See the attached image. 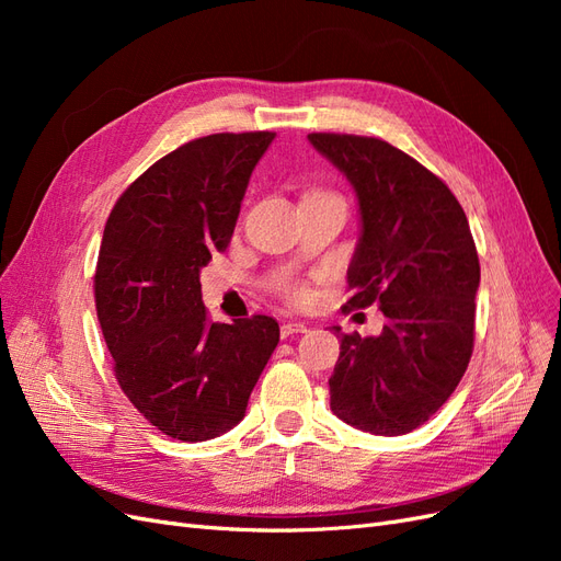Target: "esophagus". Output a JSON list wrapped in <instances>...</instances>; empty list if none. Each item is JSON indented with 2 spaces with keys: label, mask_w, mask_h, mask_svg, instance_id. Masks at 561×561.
I'll use <instances>...</instances> for the list:
<instances>
[{
  "label": "esophagus",
  "mask_w": 561,
  "mask_h": 561,
  "mask_svg": "<svg viewBox=\"0 0 561 561\" xmlns=\"http://www.w3.org/2000/svg\"><path fill=\"white\" fill-rule=\"evenodd\" d=\"M299 332H307V322H299V320H287L280 325V336L287 339L293 334H299Z\"/></svg>",
  "instance_id": "1"
}]
</instances>
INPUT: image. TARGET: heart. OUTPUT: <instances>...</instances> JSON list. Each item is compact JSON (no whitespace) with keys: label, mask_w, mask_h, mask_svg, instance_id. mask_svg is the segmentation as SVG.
<instances>
[{"label":"heart","mask_w":561,"mask_h":561,"mask_svg":"<svg viewBox=\"0 0 561 561\" xmlns=\"http://www.w3.org/2000/svg\"><path fill=\"white\" fill-rule=\"evenodd\" d=\"M278 290H280L283 297H287V299L295 301V304H307L311 299L309 287L301 285V283H295V280H283L278 285Z\"/></svg>","instance_id":"1"}]
</instances>
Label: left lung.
I'll return each mask as SVG.
<instances>
[{
    "label": "left lung",
    "instance_id": "1",
    "mask_svg": "<svg viewBox=\"0 0 561 561\" xmlns=\"http://www.w3.org/2000/svg\"><path fill=\"white\" fill-rule=\"evenodd\" d=\"M309 142L353 184L360 241L348 309L377 304L379 336L342 334L330 407L348 426L404 435L428 421L466 375L474 342L480 260L449 186L379 138L311 133Z\"/></svg>",
    "mask_w": 561,
    "mask_h": 561
}]
</instances>
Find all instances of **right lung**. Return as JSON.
Instances as JSON below:
<instances>
[{
  "mask_svg": "<svg viewBox=\"0 0 561 561\" xmlns=\"http://www.w3.org/2000/svg\"><path fill=\"white\" fill-rule=\"evenodd\" d=\"M276 133H215L178 147L118 196L95 266V309L114 375L151 426L182 443L245 416L278 322H210L201 268L227 250L250 175Z\"/></svg>",
  "mask_w": 561,
  "mask_h": 561,
  "instance_id": "right-lung-1",
  "label": "right lung"
}]
</instances>
